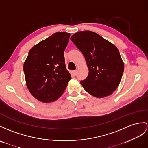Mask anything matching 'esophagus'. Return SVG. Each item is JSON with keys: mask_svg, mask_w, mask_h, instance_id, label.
<instances>
[{"mask_svg": "<svg viewBox=\"0 0 148 148\" xmlns=\"http://www.w3.org/2000/svg\"><path fill=\"white\" fill-rule=\"evenodd\" d=\"M73 73H74V74H75V75H77V70L73 71Z\"/></svg>", "mask_w": 148, "mask_h": 148, "instance_id": "obj_1", "label": "esophagus"}]
</instances>
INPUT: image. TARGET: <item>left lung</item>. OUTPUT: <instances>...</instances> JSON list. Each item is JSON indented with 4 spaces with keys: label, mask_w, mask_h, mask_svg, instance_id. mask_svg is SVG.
Segmentation results:
<instances>
[{
    "label": "left lung",
    "mask_w": 148,
    "mask_h": 148,
    "mask_svg": "<svg viewBox=\"0 0 148 148\" xmlns=\"http://www.w3.org/2000/svg\"><path fill=\"white\" fill-rule=\"evenodd\" d=\"M71 40L85 56L89 73L83 87L97 98L111 95L118 87L124 64L117 47L90 31H79Z\"/></svg>",
    "instance_id": "1"
}]
</instances>
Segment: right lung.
Listing matches in <instances>:
<instances>
[{
	"instance_id": "1",
	"label": "right lung",
	"mask_w": 148,
	"mask_h": 148,
	"mask_svg": "<svg viewBox=\"0 0 148 148\" xmlns=\"http://www.w3.org/2000/svg\"><path fill=\"white\" fill-rule=\"evenodd\" d=\"M70 36L66 32H56L34 46L28 53L23 66L26 86L39 101H55L70 80L63 53Z\"/></svg>"
}]
</instances>
